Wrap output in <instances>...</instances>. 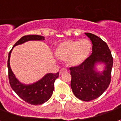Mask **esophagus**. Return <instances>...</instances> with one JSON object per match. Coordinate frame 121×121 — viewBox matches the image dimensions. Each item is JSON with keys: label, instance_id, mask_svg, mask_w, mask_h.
Wrapping results in <instances>:
<instances>
[{"label": "esophagus", "instance_id": "esophagus-1", "mask_svg": "<svg viewBox=\"0 0 121 121\" xmlns=\"http://www.w3.org/2000/svg\"><path fill=\"white\" fill-rule=\"evenodd\" d=\"M67 70L65 69V68H63V69H61L60 71V75H61L63 73L65 72H67Z\"/></svg>", "mask_w": 121, "mask_h": 121}]
</instances>
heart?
<instances>
[{
    "instance_id": "1",
    "label": "heart",
    "mask_w": 121,
    "mask_h": 121,
    "mask_svg": "<svg viewBox=\"0 0 121 121\" xmlns=\"http://www.w3.org/2000/svg\"><path fill=\"white\" fill-rule=\"evenodd\" d=\"M91 51V41L87 39H83L61 42L56 46L54 54L59 60L67 61L70 66L77 67L87 60Z\"/></svg>"
}]
</instances>
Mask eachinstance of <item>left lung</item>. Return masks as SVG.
I'll use <instances>...</instances> for the list:
<instances>
[{
	"label": "left lung",
	"instance_id": "1",
	"mask_svg": "<svg viewBox=\"0 0 121 121\" xmlns=\"http://www.w3.org/2000/svg\"><path fill=\"white\" fill-rule=\"evenodd\" d=\"M93 44L92 54L79 66L70 68L71 88L74 95L81 100L89 101L97 98L107 89L111 81L113 58L107 44L93 34L85 33ZM104 62L103 72L95 70V65Z\"/></svg>",
	"mask_w": 121,
	"mask_h": 121
}]
</instances>
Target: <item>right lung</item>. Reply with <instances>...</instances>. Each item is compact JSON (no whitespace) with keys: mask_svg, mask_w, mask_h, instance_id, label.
Masks as SVG:
<instances>
[{"mask_svg":"<svg viewBox=\"0 0 121 121\" xmlns=\"http://www.w3.org/2000/svg\"><path fill=\"white\" fill-rule=\"evenodd\" d=\"M44 37L37 35H28L22 37L16 42L14 47L23 44L29 40H44ZM13 49V48H12ZM8 55L7 68L9 84L16 93L26 103L37 105L47 101L52 96L54 88V81L58 77L59 72L56 73H47L44 77L32 84H24L20 82L14 75L10 67V56L11 51Z\"/></svg>","mask_w":121,"mask_h":121,"instance_id":"obj_1","label":"right lung"}]
</instances>
